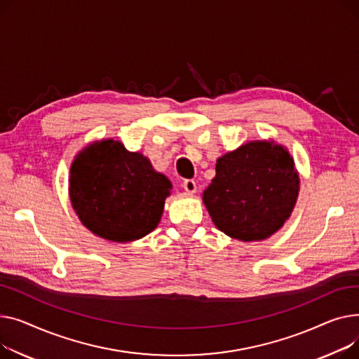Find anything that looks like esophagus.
<instances>
[{"mask_svg":"<svg viewBox=\"0 0 359 359\" xmlns=\"http://www.w3.org/2000/svg\"><path fill=\"white\" fill-rule=\"evenodd\" d=\"M182 188L185 189L187 193L193 194V193H196V191H197V184H196V181H194V180H185V181L182 182Z\"/></svg>","mask_w":359,"mask_h":359,"instance_id":"34e87169","label":"esophagus"}]
</instances>
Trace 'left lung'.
<instances>
[{
  "label": "left lung",
  "instance_id": "left-lung-1",
  "mask_svg": "<svg viewBox=\"0 0 359 359\" xmlns=\"http://www.w3.org/2000/svg\"><path fill=\"white\" fill-rule=\"evenodd\" d=\"M299 182L294 161L283 146L249 142L217 159L216 177L203 201L227 236L262 241L290 217Z\"/></svg>",
  "mask_w": 359,
  "mask_h": 359
}]
</instances>
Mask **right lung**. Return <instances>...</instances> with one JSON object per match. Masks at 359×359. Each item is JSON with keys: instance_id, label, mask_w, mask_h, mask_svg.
I'll list each match as a JSON object with an SVG mask.
<instances>
[{"instance_id": "add662e5", "label": "right lung", "mask_w": 359, "mask_h": 359, "mask_svg": "<svg viewBox=\"0 0 359 359\" xmlns=\"http://www.w3.org/2000/svg\"><path fill=\"white\" fill-rule=\"evenodd\" d=\"M171 182L116 140L86 147L72 162L69 196L81 222L114 242L146 236L161 220Z\"/></svg>"}]
</instances>
